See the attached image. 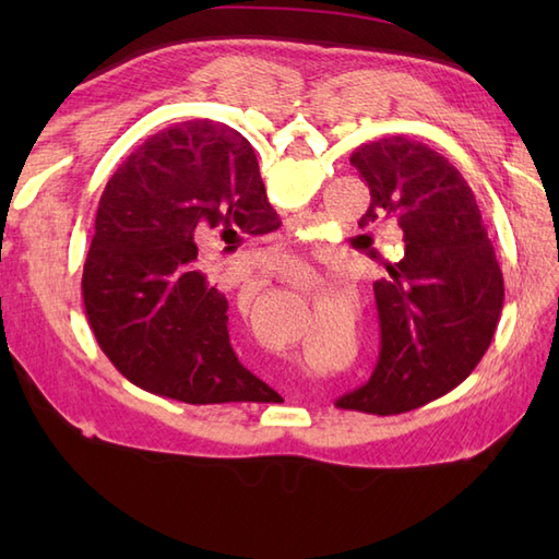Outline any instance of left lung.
<instances>
[{
  "label": "left lung",
  "instance_id": "8db88e82",
  "mask_svg": "<svg viewBox=\"0 0 559 559\" xmlns=\"http://www.w3.org/2000/svg\"><path fill=\"white\" fill-rule=\"evenodd\" d=\"M370 187L360 228L396 221L403 254L374 283L379 360L336 406L396 415L459 386L488 350L504 302L502 271L468 182L444 156L406 136L350 156ZM365 237L370 254L372 237Z\"/></svg>",
  "mask_w": 559,
  "mask_h": 559
}]
</instances>
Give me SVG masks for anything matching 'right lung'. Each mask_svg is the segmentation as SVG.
I'll list each match as a JSON object with an SVG mask.
<instances>
[{
	"mask_svg": "<svg viewBox=\"0 0 559 559\" xmlns=\"http://www.w3.org/2000/svg\"><path fill=\"white\" fill-rule=\"evenodd\" d=\"M278 225L254 151L233 127L189 120L146 139L105 187L83 264V307L103 353L165 399L278 401L237 360L228 300L199 264L213 233L228 242Z\"/></svg>",
	"mask_w": 559,
	"mask_h": 559,
	"instance_id": "right-lung-1",
	"label": "right lung"
}]
</instances>
